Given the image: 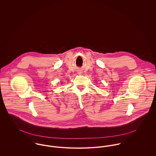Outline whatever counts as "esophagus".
<instances>
[{"instance_id":"esophagus-1","label":"esophagus","mask_w":156,"mask_h":156,"mask_svg":"<svg viewBox=\"0 0 156 156\" xmlns=\"http://www.w3.org/2000/svg\"><path fill=\"white\" fill-rule=\"evenodd\" d=\"M82 73L81 71H79V72H78V74H82Z\"/></svg>"}]
</instances>
